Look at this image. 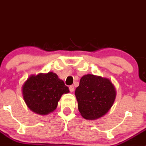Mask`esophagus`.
Instances as JSON below:
<instances>
[{
  "label": "esophagus",
  "instance_id": "34e87169",
  "mask_svg": "<svg viewBox=\"0 0 146 146\" xmlns=\"http://www.w3.org/2000/svg\"><path fill=\"white\" fill-rule=\"evenodd\" d=\"M69 90H70V92H73V91H74V86H70V87H69Z\"/></svg>",
  "mask_w": 146,
  "mask_h": 146
}]
</instances>
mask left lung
Segmentation results:
<instances>
[{
  "mask_svg": "<svg viewBox=\"0 0 146 146\" xmlns=\"http://www.w3.org/2000/svg\"><path fill=\"white\" fill-rule=\"evenodd\" d=\"M80 115L96 120L106 115L115 101L116 91L109 79L94 75H85L75 91Z\"/></svg>",
  "mask_w": 146,
  "mask_h": 146,
  "instance_id": "left-lung-1",
  "label": "left lung"
}]
</instances>
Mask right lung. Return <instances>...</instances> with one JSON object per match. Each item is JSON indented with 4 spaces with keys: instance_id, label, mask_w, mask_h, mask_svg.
Listing matches in <instances>:
<instances>
[{
    "instance_id": "1",
    "label": "right lung",
    "mask_w": 146,
    "mask_h": 146,
    "mask_svg": "<svg viewBox=\"0 0 146 146\" xmlns=\"http://www.w3.org/2000/svg\"><path fill=\"white\" fill-rule=\"evenodd\" d=\"M22 92L33 112L47 115L56 110L62 95L69 93V89L56 73L49 72L30 76L23 85Z\"/></svg>"
}]
</instances>
